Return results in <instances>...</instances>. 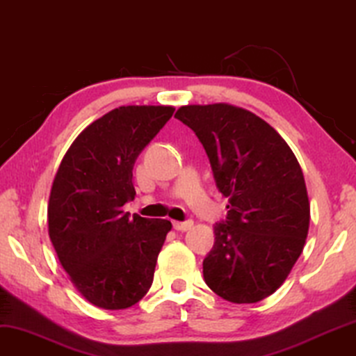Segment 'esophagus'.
<instances>
[{
	"label": "esophagus",
	"instance_id": "esophagus-1",
	"mask_svg": "<svg viewBox=\"0 0 356 356\" xmlns=\"http://www.w3.org/2000/svg\"><path fill=\"white\" fill-rule=\"evenodd\" d=\"M172 227H174V230H177V232H187L193 227V222L192 220H186V222H172Z\"/></svg>",
	"mask_w": 356,
	"mask_h": 356
}]
</instances>
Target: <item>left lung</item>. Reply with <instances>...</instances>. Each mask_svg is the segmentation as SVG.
<instances>
[{
  "mask_svg": "<svg viewBox=\"0 0 356 356\" xmlns=\"http://www.w3.org/2000/svg\"><path fill=\"white\" fill-rule=\"evenodd\" d=\"M175 118L199 138L230 202L204 259L207 286L230 302H259L286 281L304 250L310 205L302 169L276 129L248 110L187 105Z\"/></svg>",
  "mask_w": 356,
  "mask_h": 356,
  "instance_id": "obj_1",
  "label": "left lung"
}]
</instances>
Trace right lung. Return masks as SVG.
Segmentation results:
<instances>
[{"mask_svg": "<svg viewBox=\"0 0 356 356\" xmlns=\"http://www.w3.org/2000/svg\"><path fill=\"white\" fill-rule=\"evenodd\" d=\"M172 106H120L87 126L65 152L47 207L49 236L72 284L102 309H128L152 284L172 225L123 211L133 168Z\"/></svg>", "mask_w": 356, "mask_h": 356, "instance_id": "right-lung-1", "label": "right lung"}]
</instances>
